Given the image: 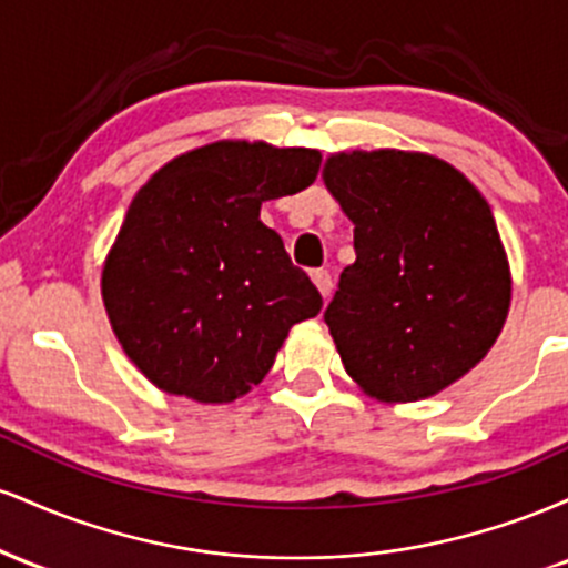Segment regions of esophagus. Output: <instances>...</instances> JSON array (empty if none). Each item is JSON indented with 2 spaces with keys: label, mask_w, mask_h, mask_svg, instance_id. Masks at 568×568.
<instances>
[{
  "label": "esophagus",
  "mask_w": 568,
  "mask_h": 568,
  "mask_svg": "<svg viewBox=\"0 0 568 568\" xmlns=\"http://www.w3.org/2000/svg\"><path fill=\"white\" fill-rule=\"evenodd\" d=\"M310 277H312V283L317 285V291H321V296L328 298V296H331V288H334V280H331L328 272H325V270H315Z\"/></svg>",
  "instance_id": "1"
}]
</instances>
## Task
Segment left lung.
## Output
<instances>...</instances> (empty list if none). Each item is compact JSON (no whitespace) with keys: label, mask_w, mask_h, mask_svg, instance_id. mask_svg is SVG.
I'll list each match as a JSON object with an SVG mask.
<instances>
[{"label":"left lung","mask_w":568,"mask_h":568,"mask_svg":"<svg viewBox=\"0 0 568 568\" xmlns=\"http://www.w3.org/2000/svg\"><path fill=\"white\" fill-rule=\"evenodd\" d=\"M323 184L355 224V264L325 310L344 371L368 397L443 393L494 347L513 298L497 221L478 186L425 152H336Z\"/></svg>","instance_id":"obj_1"}]
</instances>
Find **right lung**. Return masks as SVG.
<instances>
[{
  "label": "right lung",
  "instance_id": "right-lung-1",
  "mask_svg": "<svg viewBox=\"0 0 568 568\" xmlns=\"http://www.w3.org/2000/svg\"><path fill=\"white\" fill-rule=\"evenodd\" d=\"M321 152L213 141L135 192L101 270L109 323L154 387L221 406L270 374L296 323L321 312L262 202L315 181Z\"/></svg>",
  "mask_w": 568,
  "mask_h": 568
}]
</instances>
